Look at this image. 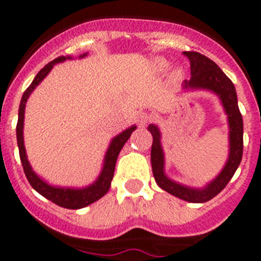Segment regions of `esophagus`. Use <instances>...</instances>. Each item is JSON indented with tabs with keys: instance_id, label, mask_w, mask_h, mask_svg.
<instances>
[{
	"instance_id": "1",
	"label": "esophagus",
	"mask_w": 261,
	"mask_h": 261,
	"mask_svg": "<svg viewBox=\"0 0 261 261\" xmlns=\"http://www.w3.org/2000/svg\"><path fill=\"white\" fill-rule=\"evenodd\" d=\"M137 120H138V124H140L141 126H144L151 120V115L147 114V112H140L137 116Z\"/></svg>"
}]
</instances>
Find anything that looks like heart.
<instances>
[{"label":"heart","mask_w":261,"mask_h":261,"mask_svg":"<svg viewBox=\"0 0 261 261\" xmlns=\"http://www.w3.org/2000/svg\"><path fill=\"white\" fill-rule=\"evenodd\" d=\"M154 66H155V69L158 71H165L166 69L168 68V62L166 61V60H163V59H158L155 61V64H154ZM174 75H175V77H180V71L176 70L174 73Z\"/></svg>","instance_id":"b5f03b06"}]
</instances>
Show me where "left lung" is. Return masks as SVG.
I'll return each mask as SVG.
<instances>
[{"label": "left lung", "instance_id": "obj_1", "mask_svg": "<svg viewBox=\"0 0 261 261\" xmlns=\"http://www.w3.org/2000/svg\"><path fill=\"white\" fill-rule=\"evenodd\" d=\"M183 55L190 60L191 75H192L190 81H184L183 89L209 90L220 96L222 102L225 112L227 115L230 129L229 159L218 176L202 190H196V188L181 186L176 181H172L165 174V155H163L162 145H161V132L158 126L150 124L147 126V130L153 136L151 167H153V175L155 177L156 184L166 192L188 202H206L227 186L241 163L242 155H243V119H242L238 107V98H237L234 84L218 68L216 62L199 52H183Z\"/></svg>", "mask_w": 261, "mask_h": 261}]
</instances>
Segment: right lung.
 <instances>
[{
	"instance_id": "obj_1",
	"label": "right lung",
	"mask_w": 261,
	"mask_h": 261,
	"mask_svg": "<svg viewBox=\"0 0 261 261\" xmlns=\"http://www.w3.org/2000/svg\"><path fill=\"white\" fill-rule=\"evenodd\" d=\"M85 56H86V53L81 55L80 57ZM66 59H71V57L60 56L57 57V59L53 60V61L48 62L47 65L36 74V77L34 78L32 84L27 87L26 91L23 93L22 99H20L19 112H18L17 141L18 147H19V156L20 162H22L23 166V171L26 174L27 180L31 184L32 188H34L36 192L40 193L41 196H44L45 199L55 202V204L59 205V206H62V208L66 209H81L87 206V205L93 204V202L98 201L100 197H103V196L108 192V190H110L111 187V180H112V177H114L117 156H119L120 150L123 149L125 142L128 141V138L130 137V135H132L133 132H135L136 125L125 129L124 132H121L120 135H117L116 137L112 138V141H111L110 146H108L107 153H106L102 172H100V175H99V177L96 179L95 183H93L91 186L85 187V188H78V190H75V188H61V187L49 186V184L45 183L43 179H40V177L34 172L31 166H30L29 159H27L26 155V149H24V142H23L24 108H26V103L30 94L35 90V87L40 84L41 81L47 77V74L50 71V69L53 68V65H55V64H59V62L65 61Z\"/></svg>"
}]
</instances>
